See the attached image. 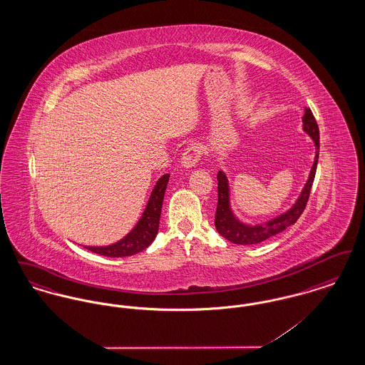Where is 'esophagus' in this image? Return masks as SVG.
I'll return each mask as SVG.
<instances>
[{
    "mask_svg": "<svg viewBox=\"0 0 365 365\" xmlns=\"http://www.w3.org/2000/svg\"><path fill=\"white\" fill-rule=\"evenodd\" d=\"M201 156H202V148L197 143L190 145L185 149V152L182 155V165L185 168H191L200 161Z\"/></svg>",
    "mask_w": 365,
    "mask_h": 365,
    "instance_id": "34e87169",
    "label": "esophagus"
}]
</instances>
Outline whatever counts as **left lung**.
I'll return each mask as SVG.
<instances>
[{"mask_svg":"<svg viewBox=\"0 0 365 365\" xmlns=\"http://www.w3.org/2000/svg\"><path fill=\"white\" fill-rule=\"evenodd\" d=\"M304 123V130L312 137L314 146H316V157L313 163L312 170L309 174V179L301 192L299 198L297 200L294 207L287 210L286 213L280 215L277 219L265 223L264 226H246L241 222H238L234 215L230 210V204H228V183H227L226 175L222 171L217 174V207H216V215H215V226L219 231L222 237H225L227 241L237 243V245H255L260 243L279 232L284 231L287 227L294 225L295 222L299 219L302 212L305 210V207L309 200V194L312 189L314 175H316V168H317V160H319V149H320V142H319V125L316 123V119L313 116L311 108L305 109V115L302 118Z\"/></svg>","mask_w":365,"mask_h":365,"instance_id":"obj_1","label":"left lung"}]
</instances>
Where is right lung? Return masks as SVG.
Masks as SVG:
<instances>
[{"mask_svg":"<svg viewBox=\"0 0 365 365\" xmlns=\"http://www.w3.org/2000/svg\"><path fill=\"white\" fill-rule=\"evenodd\" d=\"M168 180H170V174L163 175L158 179L155 189L152 191L148 207L145 209L138 225L125 238H123L122 241H119L115 245H110V246H104V247L86 246V249L93 253L106 256V257L133 256V255H137L139 252H142L143 249H146L156 238L164 192L167 189Z\"/></svg>","mask_w":365,"mask_h":365,"instance_id":"right-lung-1","label":"right lung"}]
</instances>
